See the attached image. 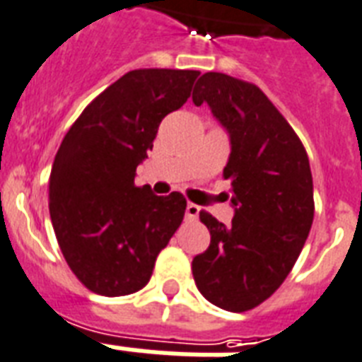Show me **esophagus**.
Wrapping results in <instances>:
<instances>
[{"label": "esophagus", "mask_w": 362, "mask_h": 362, "mask_svg": "<svg viewBox=\"0 0 362 362\" xmlns=\"http://www.w3.org/2000/svg\"><path fill=\"white\" fill-rule=\"evenodd\" d=\"M199 206L197 205H193V203H187L186 205V216L189 218V220H195V218L199 216Z\"/></svg>", "instance_id": "esophagus-1"}]
</instances>
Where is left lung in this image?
Segmentation results:
<instances>
[{"mask_svg":"<svg viewBox=\"0 0 362 362\" xmlns=\"http://www.w3.org/2000/svg\"><path fill=\"white\" fill-rule=\"evenodd\" d=\"M193 104H209L230 136V226L201 212L211 245L193 258L199 292L222 310L248 311L291 273L313 224V178L300 138L256 85L206 71Z\"/></svg>","mask_w":362,"mask_h":362,"instance_id":"obj_1","label":"left lung"}]
</instances>
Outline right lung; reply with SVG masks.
Listing matches in <instances>:
<instances>
[{"mask_svg": "<svg viewBox=\"0 0 362 362\" xmlns=\"http://www.w3.org/2000/svg\"><path fill=\"white\" fill-rule=\"evenodd\" d=\"M197 70H132L66 132L49 178V212L68 266L89 291L127 296L148 285L184 220L178 192L134 186L165 115L186 104Z\"/></svg>", "mask_w": 362, "mask_h": 362, "instance_id": "1", "label": "right lung"}]
</instances>
